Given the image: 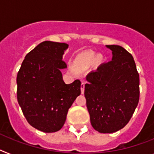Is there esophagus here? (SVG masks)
Listing matches in <instances>:
<instances>
[{
    "instance_id": "obj_1",
    "label": "esophagus",
    "mask_w": 154,
    "mask_h": 154,
    "mask_svg": "<svg viewBox=\"0 0 154 154\" xmlns=\"http://www.w3.org/2000/svg\"><path fill=\"white\" fill-rule=\"evenodd\" d=\"M81 93L83 94L84 91H85V82H82V83H81Z\"/></svg>"
}]
</instances>
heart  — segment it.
Segmentation results:
<instances>
[{"label": "heart", "mask_w": 154, "mask_h": 154, "mask_svg": "<svg viewBox=\"0 0 154 154\" xmlns=\"http://www.w3.org/2000/svg\"><path fill=\"white\" fill-rule=\"evenodd\" d=\"M98 58V60H100L101 57H98L95 52L92 51H87V52L83 53L80 56V58L77 60V64L81 66H88L95 61V59Z\"/></svg>", "instance_id": "1"}]
</instances>
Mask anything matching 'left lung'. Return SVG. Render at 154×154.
<instances>
[{
  "mask_svg": "<svg viewBox=\"0 0 154 154\" xmlns=\"http://www.w3.org/2000/svg\"><path fill=\"white\" fill-rule=\"evenodd\" d=\"M113 58L86 77V105L93 128L113 133L128 123L139 100V75L132 55L119 45H106Z\"/></svg>",
  "mask_w": 154,
  "mask_h": 154,
  "instance_id": "left-lung-1",
  "label": "left lung"
}]
</instances>
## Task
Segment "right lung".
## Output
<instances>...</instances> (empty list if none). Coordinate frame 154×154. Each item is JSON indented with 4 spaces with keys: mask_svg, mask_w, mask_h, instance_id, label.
<instances>
[{
    "mask_svg": "<svg viewBox=\"0 0 154 154\" xmlns=\"http://www.w3.org/2000/svg\"><path fill=\"white\" fill-rule=\"evenodd\" d=\"M66 43L44 41L29 51L17 74V99L28 123L46 133L58 131L65 124L68 109L81 95V83L66 85L62 69Z\"/></svg>",
    "mask_w": 154,
    "mask_h": 154,
    "instance_id": "1",
    "label": "right lung"
}]
</instances>
